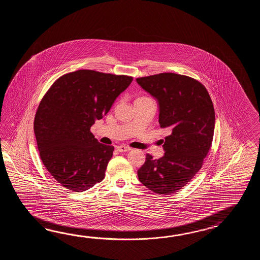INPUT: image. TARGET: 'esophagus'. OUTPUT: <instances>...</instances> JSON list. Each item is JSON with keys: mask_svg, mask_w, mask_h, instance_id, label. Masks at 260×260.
I'll list each match as a JSON object with an SVG mask.
<instances>
[{"mask_svg": "<svg viewBox=\"0 0 260 260\" xmlns=\"http://www.w3.org/2000/svg\"><path fill=\"white\" fill-rule=\"evenodd\" d=\"M117 150L119 151V152H126V151H129L130 150V148L129 147H126V146H123V145H121V146H118L116 148Z\"/></svg>", "mask_w": 260, "mask_h": 260, "instance_id": "obj_1", "label": "esophagus"}]
</instances>
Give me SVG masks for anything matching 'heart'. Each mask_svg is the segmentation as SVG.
<instances>
[{"label": "heart", "instance_id": "b5f03b06", "mask_svg": "<svg viewBox=\"0 0 260 260\" xmlns=\"http://www.w3.org/2000/svg\"><path fill=\"white\" fill-rule=\"evenodd\" d=\"M140 99H146V98H140Z\"/></svg>", "mask_w": 260, "mask_h": 260}]
</instances>
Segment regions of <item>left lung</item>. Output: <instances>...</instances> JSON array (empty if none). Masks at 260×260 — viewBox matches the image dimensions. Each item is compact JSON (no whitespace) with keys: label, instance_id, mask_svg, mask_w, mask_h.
Returning a JSON list of instances; mask_svg holds the SVG:
<instances>
[{"label":"left lung","instance_id":"1","mask_svg":"<svg viewBox=\"0 0 260 260\" xmlns=\"http://www.w3.org/2000/svg\"><path fill=\"white\" fill-rule=\"evenodd\" d=\"M137 83L159 104V123L170 135L162 141L165 155L147 154L138 170L139 181L155 193H174L202 168L213 141L215 110L210 95L193 78L166 72L138 78Z\"/></svg>","mask_w":260,"mask_h":260}]
</instances>
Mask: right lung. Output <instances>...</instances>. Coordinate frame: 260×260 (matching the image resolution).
Wrapping results in <instances>:
<instances>
[{
  "instance_id": "obj_1",
  "label": "right lung",
  "mask_w": 260,
  "mask_h": 260,
  "mask_svg": "<svg viewBox=\"0 0 260 260\" xmlns=\"http://www.w3.org/2000/svg\"><path fill=\"white\" fill-rule=\"evenodd\" d=\"M133 77L80 70L58 78L44 94L34 119L40 157L61 186L84 191L105 177L114 147L90 132Z\"/></svg>"
}]
</instances>
